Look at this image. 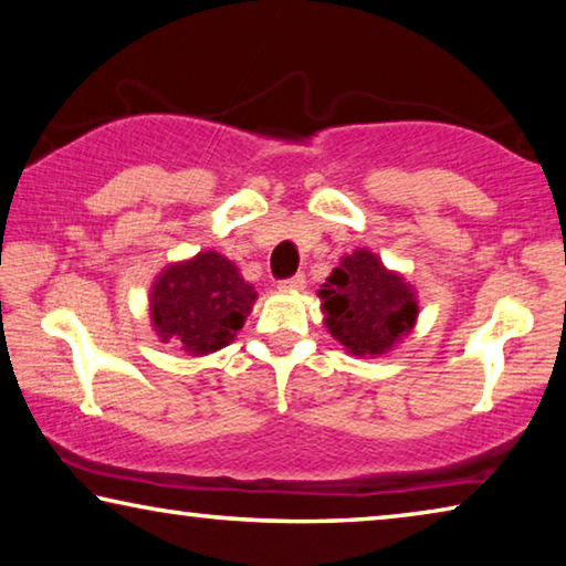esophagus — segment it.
Masks as SVG:
<instances>
[{"label": "esophagus", "mask_w": 566, "mask_h": 566, "mask_svg": "<svg viewBox=\"0 0 566 566\" xmlns=\"http://www.w3.org/2000/svg\"><path fill=\"white\" fill-rule=\"evenodd\" d=\"M304 284H307V280H304V274H294V276H290V280H282L280 284H276V290H282V292H300V290H304Z\"/></svg>", "instance_id": "1"}]
</instances>
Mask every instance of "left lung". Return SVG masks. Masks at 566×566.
Listing matches in <instances>:
<instances>
[{"mask_svg": "<svg viewBox=\"0 0 566 566\" xmlns=\"http://www.w3.org/2000/svg\"><path fill=\"white\" fill-rule=\"evenodd\" d=\"M329 335L349 355H388L418 319V297L400 272L370 249H355L332 269L317 292Z\"/></svg>", "mask_w": 566, "mask_h": 566, "instance_id": "obj_1", "label": "left lung"}]
</instances>
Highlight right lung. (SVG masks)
<instances>
[{
	"mask_svg": "<svg viewBox=\"0 0 566 566\" xmlns=\"http://www.w3.org/2000/svg\"><path fill=\"white\" fill-rule=\"evenodd\" d=\"M150 325L164 343L203 357L227 347L256 302L254 286L219 251L170 262L150 286Z\"/></svg>",
	"mask_w": 566,
	"mask_h": 566,
	"instance_id": "add662e5",
	"label": "right lung"
}]
</instances>
